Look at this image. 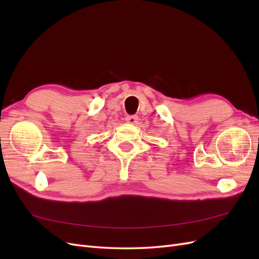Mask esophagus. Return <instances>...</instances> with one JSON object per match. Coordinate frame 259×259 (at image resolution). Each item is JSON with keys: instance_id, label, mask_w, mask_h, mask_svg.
I'll list each match as a JSON object with an SVG mask.
<instances>
[{"instance_id": "obj_1", "label": "esophagus", "mask_w": 259, "mask_h": 259, "mask_svg": "<svg viewBox=\"0 0 259 259\" xmlns=\"http://www.w3.org/2000/svg\"><path fill=\"white\" fill-rule=\"evenodd\" d=\"M125 121H126V123L128 124H136L138 122V116L137 115H127L126 117H125Z\"/></svg>"}]
</instances>
